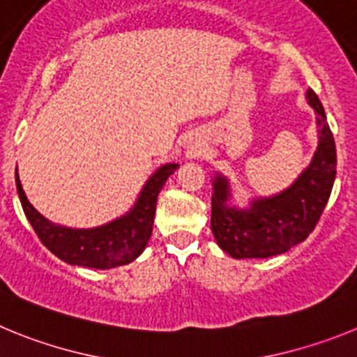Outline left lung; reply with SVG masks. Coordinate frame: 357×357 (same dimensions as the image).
Wrapping results in <instances>:
<instances>
[{"label":"left lung","mask_w":357,"mask_h":357,"mask_svg":"<svg viewBox=\"0 0 357 357\" xmlns=\"http://www.w3.org/2000/svg\"><path fill=\"white\" fill-rule=\"evenodd\" d=\"M307 100L317 112L320 139L313 162L291 188L273 198L255 200L250 209L238 211L227 206L225 178L216 176L214 181L211 230L220 248L234 259H264L284 254L304 241L320 222L336 176V146L324 107L313 89L307 91Z\"/></svg>","instance_id":"1"}]
</instances>
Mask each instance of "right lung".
Listing matches in <instances>:
<instances>
[{
    "instance_id": "right-lung-1",
    "label": "right lung",
    "mask_w": 357,
    "mask_h": 357,
    "mask_svg": "<svg viewBox=\"0 0 357 357\" xmlns=\"http://www.w3.org/2000/svg\"><path fill=\"white\" fill-rule=\"evenodd\" d=\"M176 168L178 164H166L157 169L144 185L134 209L127 216L98 229L78 230L53 225L28 202L17 173L15 185L28 222L31 223L44 247L69 264L105 270L132 263L144 250L153 229L159 191Z\"/></svg>"
}]
</instances>
